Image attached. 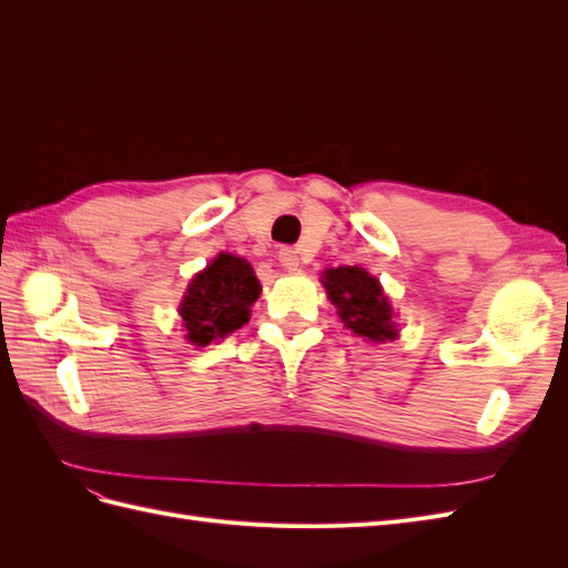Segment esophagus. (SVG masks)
<instances>
[{"label":"esophagus","mask_w":568,"mask_h":568,"mask_svg":"<svg viewBox=\"0 0 568 568\" xmlns=\"http://www.w3.org/2000/svg\"><path fill=\"white\" fill-rule=\"evenodd\" d=\"M280 263H282L286 270H298V265H301L298 251H296V248H291V246L280 248Z\"/></svg>","instance_id":"obj_1"}]
</instances>
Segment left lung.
I'll return each mask as SVG.
<instances>
[{"mask_svg":"<svg viewBox=\"0 0 568 568\" xmlns=\"http://www.w3.org/2000/svg\"><path fill=\"white\" fill-rule=\"evenodd\" d=\"M322 284L329 294V301L336 305V313L343 326L357 336L369 341L393 338L395 324L390 303L384 296L379 280L372 277L363 267H336L326 270Z\"/></svg>","mask_w":568,"mask_h":568,"instance_id":"8db88e82","label":"left lung"}]
</instances>
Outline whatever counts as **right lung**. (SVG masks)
Returning a JSON list of instances; mask_svg holds the SVG:
<instances>
[{"mask_svg":"<svg viewBox=\"0 0 568 568\" xmlns=\"http://www.w3.org/2000/svg\"><path fill=\"white\" fill-rule=\"evenodd\" d=\"M261 296L253 267L230 253H220L215 261L196 274L180 305L186 338L194 346H209L244 326L251 317L248 307Z\"/></svg>","mask_w":568,"mask_h":568,"instance_id":"obj_1","label":"right lung"}]
</instances>
